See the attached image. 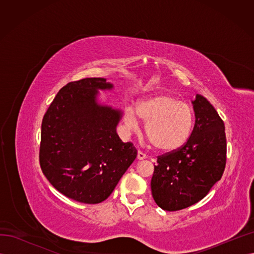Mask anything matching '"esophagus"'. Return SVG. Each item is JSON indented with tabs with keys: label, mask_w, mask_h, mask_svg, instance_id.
Segmentation results:
<instances>
[{
	"label": "esophagus",
	"mask_w": 254,
	"mask_h": 254,
	"mask_svg": "<svg viewBox=\"0 0 254 254\" xmlns=\"http://www.w3.org/2000/svg\"><path fill=\"white\" fill-rule=\"evenodd\" d=\"M137 160H144V159H146L147 158V156L145 155L144 152H142V151H137Z\"/></svg>",
	"instance_id": "obj_1"
}]
</instances>
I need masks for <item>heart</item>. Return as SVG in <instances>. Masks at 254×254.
I'll use <instances>...</instances> for the list:
<instances>
[{
	"mask_svg": "<svg viewBox=\"0 0 254 254\" xmlns=\"http://www.w3.org/2000/svg\"><path fill=\"white\" fill-rule=\"evenodd\" d=\"M140 119L147 123L146 136L153 147L170 151L187 143L193 131L195 113L189 103L181 102L170 93H157L145 97L124 111L125 125L131 130L140 128Z\"/></svg>",
	"mask_w": 254,
	"mask_h": 254,
	"instance_id": "b5f03b06",
	"label": "heart"
}]
</instances>
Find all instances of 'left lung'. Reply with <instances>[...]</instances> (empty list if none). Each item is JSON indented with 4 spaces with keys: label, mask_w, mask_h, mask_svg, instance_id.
Returning <instances> with one entry per match:
<instances>
[{
    "label": "left lung",
    "mask_w": 254,
    "mask_h": 254,
    "mask_svg": "<svg viewBox=\"0 0 254 254\" xmlns=\"http://www.w3.org/2000/svg\"><path fill=\"white\" fill-rule=\"evenodd\" d=\"M195 125L182 147L158 157L151 178V193L165 211H178L197 203L220 180L226 166L225 124L205 97L191 102Z\"/></svg>",
    "instance_id": "1"
}]
</instances>
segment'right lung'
Here are the masks:
<instances>
[{
	"label": "right lung",
	"mask_w": 254,
	"mask_h": 254,
	"mask_svg": "<svg viewBox=\"0 0 254 254\" xmlns=\"http://www.w3.org/2000/svg\"><path fill=\"white\" fill-rule=\"evenodd\" d=\"M105 78H83L61 88L41 125L40 166L52 186L75 201L108 198L137 151L117 133L122 111L98 103Z\"/></svg>",
	"instance_id": "add662e5"
}]
</instances>
